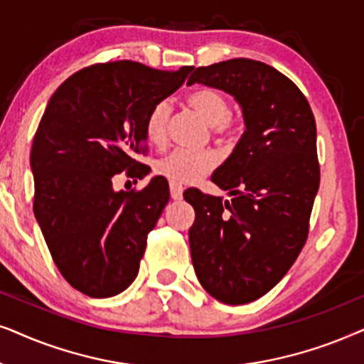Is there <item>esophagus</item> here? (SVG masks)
<instances>
[{"instance_id":"obj_1","label":"esophagus","mask_w":364,"mask_h":364,"mask_svg":"<svg viewBox=\"0 0 364 364\" xmlns=\"http://www.w3.org/2000/svg\"><path fill=\"white\" fill-rule=\"evenodd\" d=\"M183 191H185V188L179 185V183H176V181H169V193H171L173 200H181V198H183Z\"/></svg>"}]
</instances>
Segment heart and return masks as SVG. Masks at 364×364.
I'll use <instances>...</instances> for the list:
<instances>
[{
    "label": "heart",
    "instance_id": "obj_1",
    "mask_svg": "<svg viewBox=\"0 0 364 364\" xmlns=\"http://www.w3.org/2000/svg\"><path fill=\"white\" fill-rule=\"evenodd\" d=\"M188 105L211 124V132L216 138L230 139L238 133L240 123L231 118L230 101L221 91L215 88H198L186 96ZM169 116L168 101H159L149 109L144 121V134L148 141L161 144L166 136V123ZM216 164V156L208 149H173L156 163V173L163 174L176 183H193Z\"/></svg>",
    "mask_w": 364,
    "mask_h": 364
}]
</instances>
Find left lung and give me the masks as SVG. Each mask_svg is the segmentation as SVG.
<instances>
[{"mask_svg":"<svg viewBox=\"0 0 364 364\" xmlns=\"http://www.w3.org/2000/svg\"><path fill=\"white\" fill-rule=\"evenodd\" d=\"M235 96L246 132L211 181L232 196L186 190L195 208L191 259L201 287L226 304L255 301L288 273L306 243L319 188L316 123L308 100L266 63L200 66L188 85Z\"/></svg>","mask_w":364,"mask_h":364,"instance_id":"left-lung-1","label":"left lung"}]
</instances>
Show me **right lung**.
Listing matches in <instances>:
<instances>
[{
  "mask_svg": "<svg viewBox=\"0 0 364 364\" xmlns=\"http://www.w3.org/2000/svg\"><path fill=\"white\" fill-rule=\"evenodd\" d=\"M191 70L96 63L71 75L48 101L30 156L33 211L63 278L86 296H114L136 278L169 186L156 176L143 190L116 193L113 176L148 174L134 158L148 148L144 121Z\"/></svg>",
  "mask_w": 364,
  "mask_h": 364,
  "instance_id": "add662e5",
  "label": "right lung"
}]
</instances>
